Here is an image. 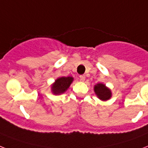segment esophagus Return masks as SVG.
I'll list each match as a JSON object with an SVG mask.
<instances>
[{
	"instance_id": "34e87169",
	"label": "esophagus",
	"mask_w": 148,
	"mask_h": 148,
	"mask_svg": "<svg viewBox=\"0 0 148 148\" xmlns=\"http://www.w3.org/2000/svg\"><path fill=\"white\" fill-rule=\"evenodd\" d=\"M85 78H86L85 75H80V79L81 81H84V80H85Z\"/></svg>"
}]
</instances>
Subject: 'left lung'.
Instances as JSON below:
<instances>
[{
	"label": "left lung",
	"instance_id": "8db88e82",
	"mask_svg": "<svg viewBox=\"0 0 148 148\" xmlns=\"http://www.w3.org/2000/svg\"><path fill=\"white\" fill-rule=\"evenodd\" d=\"M94 91L97 97L102 100H107L111 97V91L103 84H98L94 86Z\"/></svg>",
	"mask_w": 148,
	"mask_h": 148
}]
</instances>
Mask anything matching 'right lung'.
I'll return each mask as SVG.
<instances>
[{
  "label": "right lung",
  "instance_id": "right-lung-1",
  "mask_svg": "<svg viewBox=\"0 0 148 148\" xmlns=\"http://www.w3.org/2000/svg\"><path fill=\"white\" fill-rule=\"evenodd\" d=\"M73 81L71 77H62L55 80V83L51 86V90L55 94H61L64 93Z\"/></svg>",
  "mask_w": 148,
  "mask_h": 148
}]
</instances>
